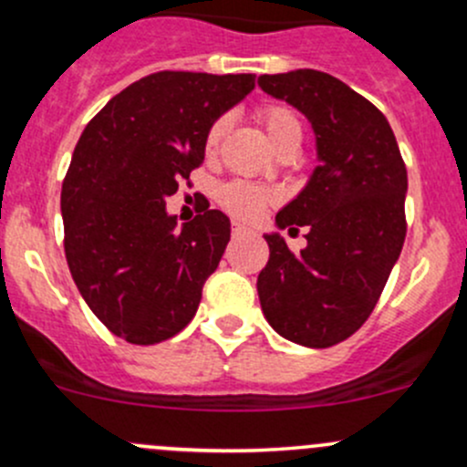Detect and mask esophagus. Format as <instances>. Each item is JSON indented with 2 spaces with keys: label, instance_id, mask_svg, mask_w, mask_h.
Returning <instances> with one entry per match:
<instances>
[{
  "label": "esophagus",
  "instance_id": "34e87169",
  "mask_svg": "<svg viewBox=\"0 0 467 467\" xmlns=\"http://www.w3.org/2000/svg\"><path fill=\"white\" fill-rule=\"evenodd\" d=\"M248 230L244 228V225H239V223H233V237H242V234H246Z\"/></svg>",
  "mask_w": 467,
  "mask_h": 467
}]
</instances>
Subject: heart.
<instances>
[{
  "mask_svg": "<svg viewBox=\"0 0 467 467\" xmlns=\"http://www.w3.org/2000/svg\"><path fill=\"white\" fill-rule=\"evenodd\" d=\"M255 119L275 150H282L289 144H300V140H303V126H300L298 115L289 106H285V103H262L255 110ZM225 129H228L225 117H219V119L210 124L203 140V150L207 158H214L216 155L221 140L225 135ZM271 203V192L262 190L257 185H248V182H228L219 192V205L239 221H255Z\"/></svg>",
  "mask_w": 467,
  "mask_h": 467,
  "instance_id": "1",
  "label": "heart"
}]
</instances>
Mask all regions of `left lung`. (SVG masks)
I'll return each instance as SVG.
<instances>
[{"mask_svg": "<svg viewBox=\"0 0 467 467\" xmlns=\"http://www.w3.org/2000/svg\"><path fill=\"white\" fill-rule=\"evenodd\" d=\"M257 83L305 112L321 158L298 199L275 216L289 233L305 225L307 248L294 253L280 234H264L262 312L289 341L337 346L368 321L404 246L407 167L381 110L338 78L296 69Z\"/></svg>", "mask_w": 467, "mask_h": 467, "instance_id": "left-lung-1", "label": "left lung"}]
</instances>
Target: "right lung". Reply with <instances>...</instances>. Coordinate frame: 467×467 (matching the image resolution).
I'll list each match as a JSON object with an SVG mask.
<instances>
[{"instance_id":"1","label":"right lung","mask_w":467,"mask_h":467,"mask_svg":"<svg viewBox=\"0 0 467 467\" xmlns=\"http://www.w3.org/2000/svg\"><path fill=\"white\" fill-rule=\"evenodd\" d=\"M255 88V74L164 72L130 83L89 119L60 192L65 257L88 307L115 337L153 346L199 309L230 242L205 203L176 228L164 205L203 164L207 129Z\"/></svg>"}]
</instances>
